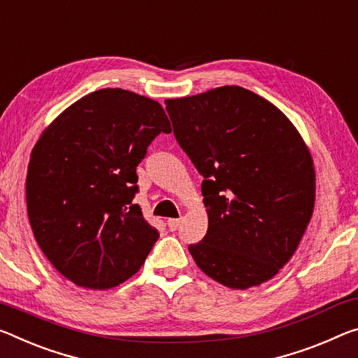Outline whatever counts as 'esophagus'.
<instances>
[{
  "label": "esophagus",
  "instance_id": "1",
  "mask_svg": "<svg viewBox=\"0 0 358 358\" xmlns=\"http://www.w3.org/2000/svg\"><path fill=\"white\" fill-rule=\"evenodd\" d=\"M180 223H181V218H170L167 220V226L170 231H177L180 228Z\"/></svg>",
  "mask_w": 358,
  "mask_h": 358
}]
</instances>
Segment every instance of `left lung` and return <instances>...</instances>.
Here are the masks:
<instances>
[{"label": "left lung", "mask_w": 358, "mask_h": 358, "mask_svg": "<svg viewBox=\"0 0 358 358\" xmlns=\"http://www.w3.org/2000/svg\"><path fill=\"white\" fill-rule=\"evenodd\" d=\"M166 105L175 138L203 177L208 229L189 245L196 264L234 290L272 279L314 212V162L301 135L279 108L239 86Z\"/></svg>", "instance_id": "left-lung-1"}]
</instances>
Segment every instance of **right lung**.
Wrapping results in <instances>:
<instances>
[{
  "label": "right lung",
  "instance_id": "right-lung-1",
  "mask_svg": "<svg viewBox=\"0 0 358 358\" xmlns=\"http://www.w3.org/2000/svg\"><path fill=\"white\" fill-rule=\"evenodd\" d=\"M172 127L157 101L100 89L41 134L27 173L33 234L50 264L79 287L106 290L143 266L159 239L134 203L137 166Z\"/></svg>",
  "mask_w": 358,
  "mask_h": 358
}]
</instances>
